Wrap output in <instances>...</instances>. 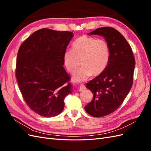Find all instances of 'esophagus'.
I'll use <instances>...</instances> for the list:
<instances>
[{
    "instance_id": "esophagus-1",
    "label": "esophagus",
    "mask_w": 151,
    "mask_h": 151,
    "mask_svg": "<svg viewBox=\"0 0 151 151\" xmlns=\"http://www.w3.org/2000/svg\"><path fill=\"white\" fill-rule=\"evenodd\" d=\"M85 89H86V87H85V86H84V84H81V85H80V86H79V91H83V90H84Z\"/></svg>"
}]
</instances>
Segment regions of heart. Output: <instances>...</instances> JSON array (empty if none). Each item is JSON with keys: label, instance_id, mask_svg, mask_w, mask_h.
Listing matches in <instances>:
<instances>
[{"label": "heart", "instance_id": "obj_1", "mask_svg": "<svg viewBox=\"0 0 151 151\" xmlns=\"http://www.w3.org/2000/svg\"><path fill=\"white\" fill-rule=\"evenodd\" d=\"M111 49L104 39L83 35L72 45V50L63 54V61L67 71L73 74L81 65L74 77L76 81H85L91 76L101 74L107 68L110 59Z\"/></svg>", "mask_w": 151, "mask_h": 151}]
</instances>
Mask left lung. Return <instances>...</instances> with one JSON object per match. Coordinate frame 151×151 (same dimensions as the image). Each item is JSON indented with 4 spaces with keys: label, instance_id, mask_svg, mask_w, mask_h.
<instances>
[{
    "label": "left lung",
    "instance_id": "left-lung-1",
    "mask_svg": "<svg viewBox=\"0 0 151 151\" xmlns=\"http://www.w3.org/2000/svg\"><path fill=\"white\" fill-rule=\"evenodd\" d=\"M89 35L103 36L111 49L107 68L86 84V88L93 93V98L84 107L85 110L93 116L103 117L116 110L129 93L135 60L130 45L116 29L103 27Z\"/></svg>",
    "mask_w": 151,
    "mask_h": 151
}]
</instances>
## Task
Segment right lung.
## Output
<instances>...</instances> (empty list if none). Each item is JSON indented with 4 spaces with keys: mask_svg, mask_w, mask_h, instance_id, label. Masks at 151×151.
I'll return each instance as SVG.
<instances>
[{
    "mask_svg": "<svg viewBox=\"0 0 151 151\" xmlns=\"http://www.w3.org/2000/svg\"><path fill=\"white\" fill-rule=\"evenodd\" d=\"M72 32L48 28L36 31L17 52L16 77L25 103L39 115L53 117L64 108L72 93L70 77L62 66Z\"/></svg>",
    "mask_w": 151,
    "mask_h": 151,
    "instance_id": "obj_1",
    "label": "right lung"
}]
</instances>
